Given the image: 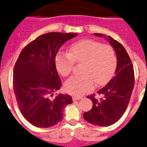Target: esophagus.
<instances>
[{
  "mask_svg": "<svg viewBox=\"0 0 147 147\" xmlns=\"http://www.w3.org/2000/svg\"><path fill=\"white\" fill-rule=\"evenodd\" d=\"M81 98H82L81 96H74L72 97L73 100H74V101L79 100H80V99H81Z\"/></svg>",
  "mask_w": 147,
  "mask_h": 147,
  "instance_id": "obj_1",
  "label": "esophagus"
}]
</instances>
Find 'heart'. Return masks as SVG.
<instances>
[{"mask_svg":"<svg viewBox=\"0 0 147 147\" xmlns=\"http://www.w3.org/2000/svg\"><path fill=\"white\" fill-rule=\"evenodd\" d=\"M83 63L82 76H74L64 84L68 94L77 96L90 91L96 86L107 84L117 67V56L112 47L93 40H82L73 44L69 53L59 52L56 55L55 65L62 77L70 74L74 63Z\"/></svg>","mask_w":147,"mask_h":147,"instance_id":"obj_1","label":"heart"}]
</instances>
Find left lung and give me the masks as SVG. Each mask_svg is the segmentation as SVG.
<instances>
[{"label":"left lung","mask_w":147,"mask_h":147,"mask_svg":"<svg viewBox=\"0 0 147 147\" xmlns=\"http://www.w3.org/2000/svg\"><path fill=\"white\" fill-rule=\"evenodd\" d=\"M108 40L113 47L117 58V66L113 77L107 85L97 92L102 96L100 100L94 94L88 96L93 101V107L84 113V120L100 127H108L120 120L127 110L134 86V70L127 51L119 42L110 36L94 34Z\"/></svg>","instance_id":"obj_1"}]
</instances>
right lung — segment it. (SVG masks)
Listing matches in <instances>:
<instances>
[{
  "label": "right lung",
  "mask_w": 147,
  "mask_h": 147,
  "mask_svg": "<svg viewBox=\"0 0 147 147\" xmlns=\"http://www.w3.org/2000/svg\"><path fill=\"white\" fill-rule=\"evenodd\" d=\"M77 34L50 32L40 35L20 52L13 68V86L24 118L37 127H53L63 119L65 106L73 103L67 94L53 93L61 81L55 65L57 51Z\"/></svg>",
  "instance_id": "obj_1"
}]
</instances>
